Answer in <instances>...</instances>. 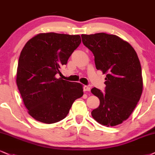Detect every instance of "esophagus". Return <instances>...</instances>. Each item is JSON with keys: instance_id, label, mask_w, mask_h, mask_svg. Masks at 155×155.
<instances>
[{"instance_id": "obj_1", "label": "esophagus", "mask_w": 155, "mask_h": 155, "mask_svg": "<svg viewBox=\"0 0 155 155\" xmlns=\"http://www.w3.org/2000/svg\"><path fill=\"white\" fill-rule=\"evenodd\" d=\"M84 90L85 92H89V91H90V87H88V86H84Z\"/></svg>"}]
</instances>
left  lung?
Instances as JSON below:
<instances>
[{"label":"left lung","mask_w":155,"mask_h":155,"mask_svg":"<svg viewBox=\"0 0 155 155\" xmlns=\"http://www.w3.org/2000/svg\"><path fill=\"white\" fill-rule=\"evenodd\" d=\"M82 42L94 56L96 68L106 74L105 92L92 88L100 100L92 111L99 124L115 126L127 120L140 100L143 91L141 67L135 50L114 35H81Z\"/></svg>","instance_id":"8db88e82"}]
</instances>
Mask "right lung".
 <instances>
[{"instance_id":"1","label":"right lung","mask_w":155,"mask_h":155,"mask_svg":"<svg viewBox=\"0 0 155 155\" xmlns=\"http://www.w3.org/2000/svg\"><path fill=\"white\" fill-rule=\"evenodd\" d=\"M81 42L79 35L40 33L22 49L16 84L28 113L36 120L50 124L63 120L83 96L82 84L55 77Z\"/></svg>"}]
</instances>
